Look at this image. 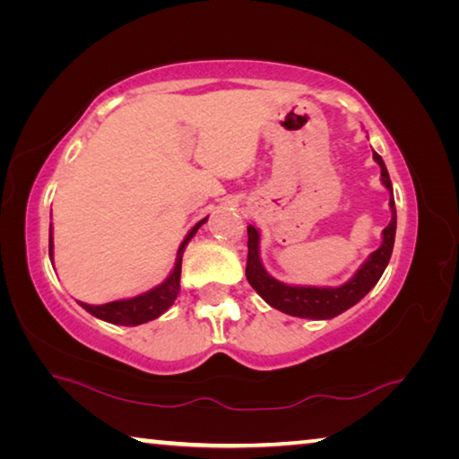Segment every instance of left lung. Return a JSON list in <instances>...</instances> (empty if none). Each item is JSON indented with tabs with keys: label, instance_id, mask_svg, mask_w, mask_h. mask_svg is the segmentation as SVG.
Returning a JSON list of instances; mask_svg holds the SVG:
<instances>
[{
	"label": "left lung",
	"instance_id": "obj_1",
	"mask_svg": "<svg viewBox=\"0 0 459 459\" xmlns=\"http://www.w3.org/2000/svg\"><path fill=\"white\" fill-rule=\"evenodd\" d=\"M377 164L380 166V180H383L385 188L391 192V222L383 230V245H380L370 257L362 263V267L356 271L351 281H346L340 287H298V285H285L271 277L265 267H263L259 257V230L248 224V255H247V279L255 291H257L263 299L267 301L271 307L279 309V312L298 316V317H309V320H330L338 314L346 312L348 307L367 295L372 287L377 285L380 275L385 273L391 259L393 245H394V230H397V211H394V198H393V184L388 178L386 166L383 158L377 152H372Z\"/></svg>",
	"mask_w": 459,
	"mask_h": 459
}]
</instances>
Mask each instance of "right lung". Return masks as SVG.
<instances>
[{"instance_id":"add662e5","label":"right lung","mask_w":459,"mask_h":459,"mask_svg":"<svg viewBox=\"0 0 459 459\" xmlns=\"http://www.w3.org/2000/svg\"><path fill=\"white\" fill-rule=\"evenodd\" d=\"M204 222H206V219L200 221L182 240L180 248H178L176 265L164 283H160L158 287H153V290L145 291V293H139V295H135V298L108 301V304H103V306H89V304H82V301H79L81 307L87 309L91 316L99 317V320H105L108 324H117V325H139V324L152 322V320H155V317H160L169 306L174 304L178 293H180V273H182L184 248L190 243V238L196 235V230ZM52 247H54V243H52V229H50V238H48L50 257H52Z\"/></svg>"}]
</instances>
